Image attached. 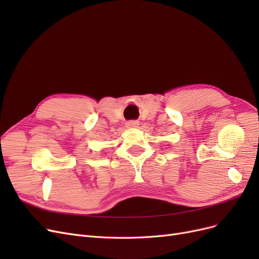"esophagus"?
Wrapping results in <instances>:
<instances>
[{"label": "esophagus", "mask_w": 259, "mask_h": 259, "mask_svg": "<svg viewBox=\"0 0 259 259\" xmlns=\"http://www.w3.org/2000/svg\"><path fill=\"white\" fill-rule=\"evenodd\" d=\"M139 125V122L137 120H131L126 122V127H137Z\"/></svg>", "instance_id": "1"}]
</instances>
